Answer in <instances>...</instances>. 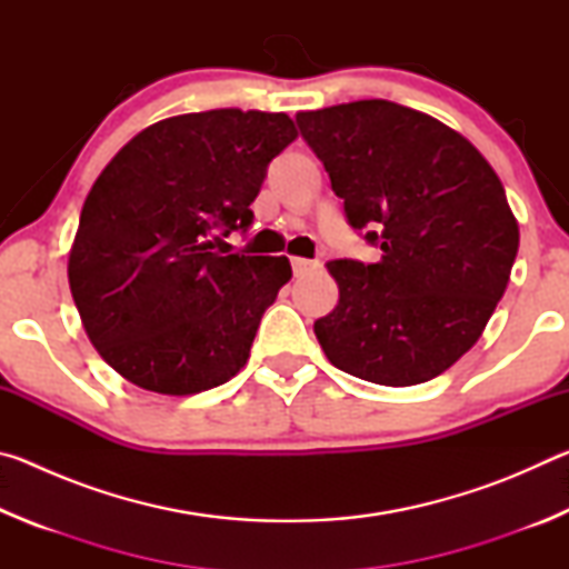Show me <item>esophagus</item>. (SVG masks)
Instances as JSON below:
<instances>
[{
  "label": "esophagus",
  "instance_id": "1",
  "mask_svg": "<svg viewBox=\"0 0 569 569\" xmlns=\"http://www.w3.org/2000/svg\"><path fill=\"white\" fill-rule=\"evenodd\" d=\"M291 266H293V273L296 276H303V273H308V271H313L316 266V261H308V258H291Z\"/></svg>",
  "mask_w": 569,
  "mask_h": 569
}]
</instances>
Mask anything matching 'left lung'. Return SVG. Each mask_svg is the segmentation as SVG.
<instances>
[{
  "instance_id": "left-lung-1",
  "label": "left lung",
  "mask_w": 569,
  "mask_h": 569,
  "mask_svg": "<svg viewBox=\"0 0 569 569\" xmlns=\"http://www.w3.org/2000/svg\"><path fill=\"white\" fill-rule=\"evenodd\" d=\"M351 228L381 261H331L339 303L313 323L336 369L381 387L445 373L485 331L519 226L502 180L457 130L389 100L298 112Z\"/></svg>"
}]
</instances>
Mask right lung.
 Masks as SVG:
<instances>
[{"instance_id": "obj_1", "label": "right lung", "mask_w": 569, "mask_h": 569, "mask_svg": "<svg viewBox=\"0 0 569 569\" xmlns=\"http://www.w3.org/2000/svg\"><path fill=\"white\" fill-rule=\"evenodd\" d=\"M296 134L283 112L176 114L134 134L94 180L67 276L84 331L122 379L190 397L243 369L291 263L220 256L210 236L248 230L268 162Z\"/></svg>"}]
</instances>
